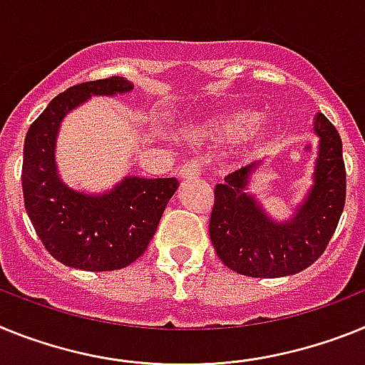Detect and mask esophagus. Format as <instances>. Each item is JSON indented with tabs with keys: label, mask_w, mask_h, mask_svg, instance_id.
Here are the masks:
<instances>
[{
	"label": "esophagus",
	"mask_w": 365,
	"mask_h": 365,
	"mask_svg": "<svg viewBox=\"0 0 365 365\" xmlns=\"http://www.w3.org/2000/svg\"><path fill=\"white\" fill-rule=\"evenodd\" d=\"M180 178L182 180H189V178H196L198 174H200V161L198 160H189L180 167L178 170Z\"/></svg>",
	"instance_id": "1"
}]
</instances>
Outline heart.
I'll use <instances>...</instances> for the list:
<instances>
[{
	"label": "heart",
	"mask_w": 365,
	"mask_h": 365,
	"mask_svg": "<svg viewBox=\"0 0 365 365\" xmlns=\"http://www.w3.org/2000/svg\"><path fill=\"white\" fill-rule=\"evenodd\" d=\"M272 134L274 125L270 119L253 110L215 113L196 126L198 138L209 139L215 143H235L242 139L244 143L259 147L264 145Z\"/></svg>",
	"instance_id": "b5f03b06"
}]
</instances>
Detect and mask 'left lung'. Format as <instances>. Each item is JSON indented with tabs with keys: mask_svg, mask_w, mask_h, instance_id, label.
<instances>
[{
	"mask_svg": "<svg viewBox=\"0 0 365 365\" xmlns=\"http://www.w3.org/2000/svg\"><path fill=\"white\" fill-rule=\"evenodd\" d=\"M318 156L312 185L294 207L292 217L277 220L250 192L253 174L264 160L231 173L215 187L209 237L220 261L248 277H283L305 270L325 252L345 204V165L341 139L323 113H316Z\"/></svg>",
	"mask_w": 365,
	"mask_h": 365,
	"instance_id": "left-lung-1",
	"label": "left lung"
}]
</instances>
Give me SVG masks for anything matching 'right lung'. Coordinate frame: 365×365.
<instances>
[{
	"instance_id": "obj_1",
	"label": "right lung",
	"mask_w": 365,
	"mask_h": 365,
	"mask_svg": "<svg viewBox=\"0 0 365 365\" xmlns=\"http://www.w3.org/2000/svg\"><path fill=\"white\" fill-rule=\"evenodd\" d=\"M134 90L123 77L77 84L56 95L25 135L21 187L25 209L47 252L62 264L86 272L119 270L141 257L176 178L125 176L103 192L73 189L56 167V138L64 117L91 97Z\"/></svg>"
}]
</instances>
